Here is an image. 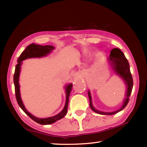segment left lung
Instances as JSON below:
<instances>
[{"mask_svg":"<svg viewBox=\"0 0 147 147\" xmlns=\"http://www.w3.org/2000/svg\"><path fill=\"white\" fill-rule=\"evenodd\" d=\"M109 60L111 61V65H113V67L114 70L117 73L119 76H121L123 78L124 81L126 82V84L128 86V90L127 93H126V98L124 100V102L123 104V106L122 108L119 109V110L114 111V112H102V111H97L96 109L93 108V105H92L91 102V94L89 91H88V96L89 98V105H90L91 108L92 110H93L94 112L102 114V115H113L116 113H118L119 111H121L122 109H123L127 105L128 102H129V96H130L131 91H132L133 88V78L131 74L130 73V65H129V63L127 60V59L126 58L125 56H124V53L122 52L120 49L118 48H114L111 50L110 52V55L108 58Z\"/></svg>","mask_w":147,"mask_h":147,"instance_id":"left-lung-1","label":"left lung"}]
</instances>
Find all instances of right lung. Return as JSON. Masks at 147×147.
Returning <instances> with one entry per match:
<instances>
[{
    "label": "right lung",
    "mask_w": 147,
    "mask_h": 147,
    "mask_svg": "<svg viewBox=\"0 0 147 147\" xmlns=\"http://www.w3.org/2000/svg\"><path fill=\"white\" fill-rule=\"evenodd\" d=\"M54 49V47L51 45L41 46L39 45H36L34 43L30 44V45L26 47V49L21 53V55L19 57V58L17 59L18 63H17L16 66L15 73L13 75L15 92H16V96L17 103H18L19 106L21 107V108L24 111V112L27 115L29 116V117H30L32 120H34L35 122H36V123L40 124H53L54 123H55L56 121L62 119L66 115L67 112L69 98V95H70L71 91L72 90V88H73V85H72V84H69V85L66 87V102L63 109L60 113L58 114V115H56V116L52 117H49L46 119L37 118L36 117L31 115V114L26 110V108H24L23 102H22L21 96H20V90L19 85V76L20 73V69H21V67L20 66H21V61L24 60V59H26V58H36V57H41L45 56Z\"/></svg>",
    "instance_id": "obj_1"
}]
</instances>
